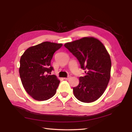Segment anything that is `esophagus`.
Returning <instances> with one entry per match:
<instances>
[{"label":"esophagus","instance_id":"esophagus-1","mask_svg":"<svg viewBox=\"0 0 132 132\" xmlns=\"http://www.w3.org/2000/svg\"><path fill=\"white\" fill-rule=\"evenodd\" d=\"M70 78H71V77L70 76H69L68 77H67V78H64V79H65V80H69V79H70Z\"/></svg>","mask_w":132,"mask_h":132}]
</instances>
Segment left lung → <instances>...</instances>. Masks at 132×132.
<instances>
[{
	"label": "left lung",
	"instance_id": "8db88e82",
	"mask_svg": "<svg viewBox=\"0 0 132 132\" xmlns=\"http://www.w3.org/2000/svg\"><path fill=\"white\" fill-rule=\"evenodd\" d=\"M79 61L86 75L73 88L74 95L84 103L95 102L103 94L111 78V60L103 43L93 37H85L64 45Z\"/></svg>",
	"mask_w": 132,
	"mask_h": 132
}]
</instances>
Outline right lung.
Segmentation results:
<instances>
[{"mask_svg": "<svg viewBox=\"0 0 132 132\" xmlns=\"http://www.w3.org/2000/svg\"><path fill=\"white\" fill-rule=\"evenodd\" d=\"M62 44L44 42L28 48L20 61L19 74L27 92L33 99L44 101L55 94L60 81L55 75L50 62L53 54Z\"/></svg>", "mask_w": 132, "mask_h": 132, "instance_id": "1", "label": "right lung"}]
</instances>
